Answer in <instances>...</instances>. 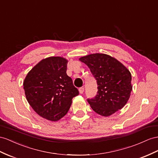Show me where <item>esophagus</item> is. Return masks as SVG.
<instances>
[{
    "label": "esophagus",
    "mask_w": 158,
    "mask_h": 158,
    "mask_svg": "<svg viewBox=\"0 0 158 158\" xmlns=\"http://www.w3.org/2000/svg\"><path fill=\"white\" fill-rule=\"evenodd\" d=\"M84 90H85L84 87H81V88L79 89V93H80L81 94H83Z\"/></svg>",
    "instance_id": "34e87169"
}]
</instances>
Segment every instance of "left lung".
I'll list each match as a JSON object with an SVG mask.
<instances>
[{
	"instance_id": "obj_1",
	"label": "left lung",
	"mask_w": 158,
	"mask_h": 158,
	"mask_svg": "<svg viewBox=\"0 0 158 158\" xmlns=\"http://www.w3.org/2000/svg\"><path fill=\"white\" fill-rule=\"evenodd\" d=\"M79 60L90 69L98 83L96 96L87 99L92 110L108 117L122 109L132 91L131 75L127 68L115 58L103 53L87 55Z\"/></svg>"
}]
</instances>
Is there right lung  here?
<instances>
[{"label":"right lung","instance_id":"add662e5","mask_svg":"<svg viewBox=\"0 0 158 158\" xmlns=\"http://www.w3.org/2000/svg\"><path fill=\"white\" fill-rule=\"evenodd\" d=\"M68 60L50 56L39 62L28 73L23 88L28 103L43 118L56 121L65 115L78 89L67 75Z\"/></svg>","mask_w":158,"mask_h":158}]
</instances>
